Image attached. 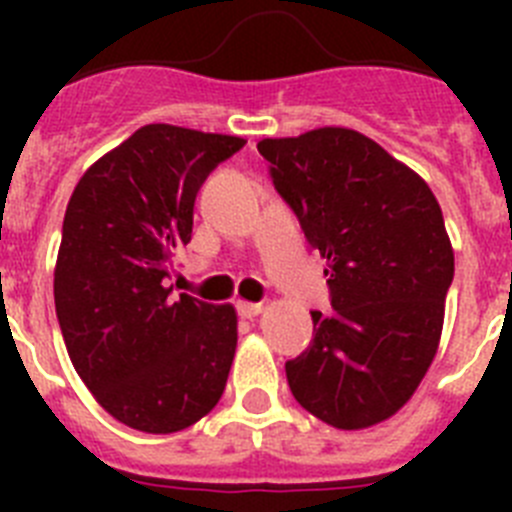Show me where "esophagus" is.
<instances>
[{
  "label": "esophagus",
  "mask_w": 512,
  "mask_h": 512,
  "mask_svg": "<svg viewBox=\"0 0 512 512\" xmlns=\"http://www.w3.org/2000/svg\"><path fill=\"white\" fill-rule=\"evenodd\" d=\"M235 310H238V315H241V318H256V315L264 310V305H261V302H238V305H235Z\"/></svg>",
  "instance_id": "esophagus-1"
}]
</instances>
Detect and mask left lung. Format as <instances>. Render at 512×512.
<instances>
[{
  "label": "left lung",
  "instance_id": "left-lung-1",
  "mask_svg": "<svg viewBox=\"0 0 512 512\" xmlns=\"http://www.w3.org/2000/svg\"><path fill=\"white\" fill-rule=\"evenodd\" d=\"M274 189L328 261L333 310H312V341L284 364L307 413L343 431L395 415L418 390L454 279L441 207L428 184L372 138L318 128L266 138Z\"/></svg>",
  "mask_w": 512,
  "mask_h": 512
}]
</instances>
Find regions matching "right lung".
<instances>
[{"instance_id":"obj_1","label":"right lung","mask_w":512,"mask_h":512,"mask_svg":"<svg viewBox=\"0 0 512 512\" xmlns=\"http://www.w3.org/2000/svg\"><path fill=\"white\" fill-rule=\"evenodd\" d=\"M235 135L146 125L102 156L71 194L53 297L76 374L112 418L174 433L223 397L235 310L182 292L171 259L192 241L194 200Z\"/></svg>"}]
</instances>
